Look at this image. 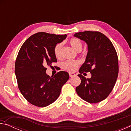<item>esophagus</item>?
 <instances>
[{"label":"esophagus","mask_w":131,"mask_h":131,"mask_svg":"<svg viewBox=\"0 0 131 131\" xmlns=\"http://www.w3.org/2000/svg\"><path fill=\"white\" fill-rule=\"evenodd\" d=\"M69 76L71 77H72V76H73L74 75V73H69Z\"/></svg>","instance_id":"esophagus-1"}]
</instances>
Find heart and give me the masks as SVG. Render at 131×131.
<instances>
[{
  "instance_id": "b5f03b06",
  "label": "heart",
  "mask_w": 131,
  "mask_h": 131,
  "mask_svg": "<svg viewBox=\"0 0 131 131\" xmlns=\"http://www.w3.org/2000/svg\"><path fill=\"white\" fill-rule=\"evenodd\" d=\"M69 44L70 46L76 50L77 51H80L82 49L83 47V44H82L80 40L73 37L69 40ZM63 43H58L54 46V54L55 57L57 58H60L62 55V50ZM80 65L79 61L77 60H66L64 61L62 63V67L63 69L70 72H74V71L77 69V67Z\"/></svg>"
}]
</instances>
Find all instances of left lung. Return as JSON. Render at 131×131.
Segmentation results:
<instances>
[{
  "mask_svg": "<svg viewBox=\"0 0 131 131\" xmlns=\"http://www.w3.org/2000/svg\"><path fill=\"white\" fill-rule=\"evenodd\" d=\"M74 36L88 45L85 62L79 70L81 83L76 88L79 96L90 103L105 99L113 89L118 74V56L111 41L97 31H84ZM90 72L92 77L86 79L81 74Z\"/></svg>",
  "mask_w": 131,
  "mask_h": 131,
  "instance_id": "1",
  "label": "left lung"
}]
</instances>
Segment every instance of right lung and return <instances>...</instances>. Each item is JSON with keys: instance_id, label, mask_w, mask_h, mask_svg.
I'll list each match as a JSON object with an SVG mask.
<instances>
[{"instance_id": "right-lung-1", "label": "right lung", "mask_w": 131, "mask_h": 131, "mask_svg": "<svg viewBox=\"0 0 131 131\" xmlns=\"http://www.w3.org/2000/svg\"><path fill=\"white\" fill-rule=\"evenodd\" d=\"M66 37V35L38 32L29 37L19 51L15 63L18 87L33 105L43 107L52 103L69 79L68 73L64 71L51 77L46 73V66L57 62L53 51L54 46Z\"/></svg>"}]
</instances>
